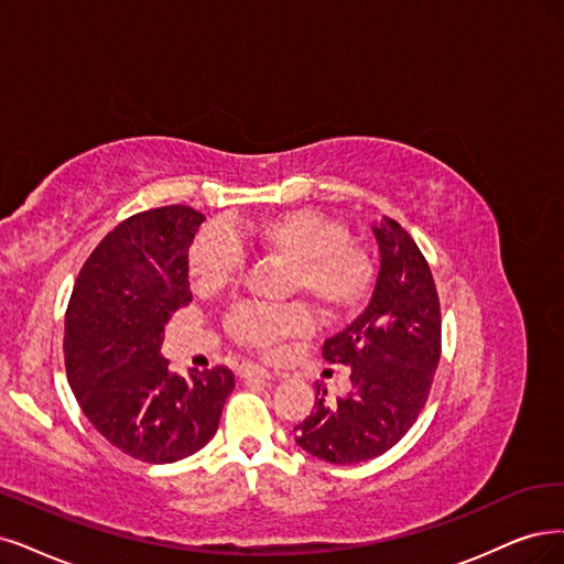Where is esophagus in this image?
<instances>
[{
  "mask_svg": "<svg viewBox=\"0 0 564 564\" xmlns=\"http://www.w3.org/2000/svg\"><path fill=\"white\" fill-rule=\"evenodd\" d=\"M239 379H271V371L260 367V365H250V362H243L239 367Z\"/></svg>",
  "mask_w": 564,
  "mask_h": 564,
  "instance_id": "esophagus-1",
  "label": "esophagus"
}]
</instances>
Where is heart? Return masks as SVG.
Instances as JSON below:
<instances>
[{"label":"heart","mask_w":564,"mask_h":564,"mask_svg":"<svg viewBox=\"0 0 564 564\" xmlns=\"http://www.w3.org/2000/svg\"><path fill=\"white\" fill-rule=\"evenodd\" d=\"M253 253L285 264L288 295L314 300L327 318H346L365 304L373 283L369 250L348 239V227L311 208H288L243 223L204 227L187 248V279L197 295H216L232 285L243 256ZM308 311L302 304H241L225 321L235 344L269 352L281 341L304 335Z\"/></svg>","instance_id":"b5f03b06"}]
</instances>
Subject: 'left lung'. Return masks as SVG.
<instances>
[{"label":"left lung","mask_w":564,"mask_h":564,"mask_svg":"<svg viewBox=\"0 0 564 564\" xmlns=\"http://www.w3.org/2000/svg\"><path fill=\"white\" fill-rule=\"evenodd\" d=\"M381 267L371 300L323 358L350 367V390L316 404L295 427V442L318 460L356 465L398 444L423 411L442 358V311L430 264L392 218L371 227Z\"/></svg>","instance_id":"left-lung-1"}]
</instances>
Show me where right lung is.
Returning <instances> with one entry per match:
<instances>
[{"label": "right lung", "instance_id": "add662e5", "mask_svg": "<svg viewBox=\"0 0 564 564\" xmlns=\"http://www.w3.org/2000/svg\"><path fill=\"white\" fill-rule=\"evenodd\" d=\"M204 216L162 206L122 220L93 250L65 318V367L95 430L141 463L204 448L235 388L227 367L178 377L160 356L164 325L193 302L187 248Z\"/></svg>", "mask_w": 564, "mask_h": 564}]
</instances>
